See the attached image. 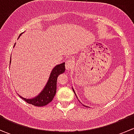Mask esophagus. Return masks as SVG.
I'll return each instance as SVG.
<instances>
[{
    "instance_id": "34e87169",
    "label": "esophagus",
    "mask_w": 134,
    "mask_h": 134,
    "mask_svg": "<svg viewBox=\"0 0 134 134\" xmlns=\"http://www.w3.org/2000/svg\"><path fill=\"white\" fill-rule=\"evenodd\" d=\"M74 60L72 59H69L65 62V68L67 70L70 69L74 66Z\"/></svg>"
}]
</instances>
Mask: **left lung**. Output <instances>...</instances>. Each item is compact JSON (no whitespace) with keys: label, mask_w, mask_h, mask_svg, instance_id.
Listing matches in <instances>:
<instances>
[{"label":"left lung","mask_w":134,"mask_h":134,"mask_svg":"<svg viewBox=\"0 0 134 134\" xmlns=\"http://www.w3.org/2000/svg\"><path fill=\"white\" fill-rule=\"evenodd\" d=\"M73 91H74V93H75V91H74V90H73Z\"/></svg>","instance_id":"left-lung-1"}]
</instances>
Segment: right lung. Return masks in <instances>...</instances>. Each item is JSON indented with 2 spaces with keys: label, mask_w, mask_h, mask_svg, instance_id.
<instances>
[{
  "label": "right lung",
  "mask_w": 134,
  "mask_h": 134,
  "mask_svg": "<svg viewBox=\"0 0 134 134\" xmlns=\"http://www.w3.org/2000/svg\"><path fill=\"white\" fill-rule=\"evenodd\" d=\"M21 36V35H20ZM15 45V44H14ZM11 61V59H10ZM65 71V63L56 65L51 72L48 82L45 86L44 88L38 96L32 99H26L22 97H20L25 100L27 103L36 106H44L48 104L53 100L56 93V83H57V78L60 74L63 73Z\"/></svg>",
  "instance_id": "right-lung-1"
}]
</instances>
